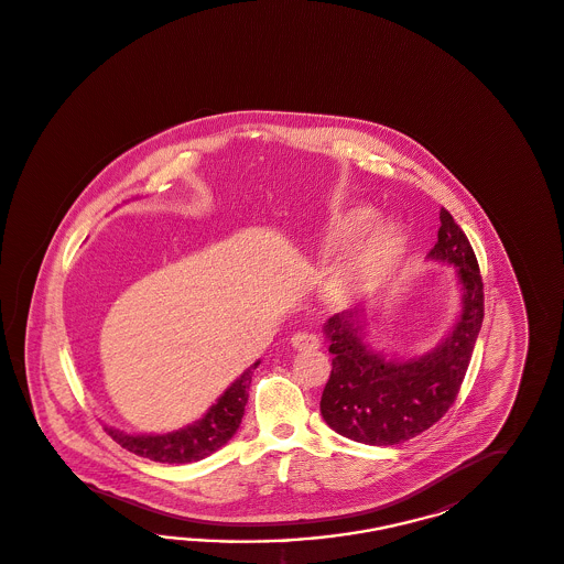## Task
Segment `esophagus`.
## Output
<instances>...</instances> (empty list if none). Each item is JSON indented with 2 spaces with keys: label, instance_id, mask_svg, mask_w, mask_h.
Here are the masks:
<instances>
[{
  "label": "esophagus",
  "instance_id": "34e87169",
  "mask_svg": "<svg viewBox=\"0 0 564 564\" xmlns=\"http://www.w3.org/2000/svg\"><path fill=\"white\" fill-rule=\"evenodd\" d=\"M290 344H292L293 350L297 351H314L318 350V346H321L318 337L312 333H295L292 335Z\"/></svg>",
  "mask_w": 564,
  "mask_h": 564
}]
</instances>
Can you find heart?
<instances>
[{
    "mask_svg": "<svg viewBox=\"0 0 564 564\" xmlns=\"http://www.w3.org/2000/svg\"><path fill=\"white\" fill-rule=\"evenodd\" d=\"M377 210L369 204H356L330 214L318 235L316 256L325 258L333 250L346 246L350 239L369 227ZM406 252V231L398 220H381L369 234L350 243L330 264L323 283V300L335 306H348L362 295L379 288Z\"/></svg>",
    "mask_w": 564,
    "mask_h": 564,
    "instance_id": "1",
    "label": "heart"
}]
</instances>
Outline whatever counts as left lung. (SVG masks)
<instances>
[{"label":"left lung","mask_w":564,"mask_h":564,"mask_svg":"<svg viewBox=\"0 0 564 564\" xmlns=\"http://www.w3.org/2000/svg\"><path fill=\"white\" fill-rule=\"evenodd\" d=\"M442 227L429 262L454 267L460 308L442 341L421 356H388L370 346L365 308L339 312L325 323L333 369L321 414L335 433L369 446H393L435 425L463 386L484 323V283L475 252L440 210Z\"/></svg>","instance_id":"obj_1"}]
</instances>
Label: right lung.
<instances>
[{
	"instance_id": "obj_1",
	"label": "right lung",
	"mask_w": 564,
	"mask_h": 564,
	"mask_svg": "<svg viewBox=\"0 0 564 564\" xmlns=\"http://www.w3.org/2000/svg\"><path fill=\"white\" fill-rule=\"evenodd\" d=\"M260 360H256L243 370L229 388L220 393L202 419L185 427L169 433H127L117 427H106L108 435L137 456L150 458L154 463L169 465H187L197 463L214 454L218 447L225 446L241 425L243 410L248 404V389L252 383L253 369H258Z\"/></svg>"
}]
</instances>
